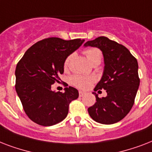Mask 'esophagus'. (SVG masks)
<instances>
[{
    "label": "esophagus",
    "mask_w": 152,
    "mask_h": 152,
    "mask_svg": "<svg viewBox=\"0 0 152 152\" xmlns=\"http://www.w3.org/2000/svg\"><path fill=\"white\" fill-rule=\"evenodd\" d=\"M85 94L86 93L82 91H79V95H80V97H83V95H85Z\"/></svg>",
    "instance_id": "esophagus-1"
}]
</instances>
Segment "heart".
<instances>
[{
    "instance_id": "b5f03b06",
    "label": "heart",
    "mask_w": 152,
    "mask_h": 152,
    "mask_svg": "<svg viewBox=\"0 0 152 152\" xmlns=\"http://www.w3.org/2000/svg\"><path fill=\"white\" fill-rule=\"evenodd\" d=\"M84 54L88 58V61L91 64H93L95 62H101L102 61V52L98 48H89L84 51ZM72 57L69 56L64 61V69H67L69 67V62L71 61ZM71 83L76 88L85 89L88 88L90 84L94 81V78L92 77H88V76H80V75H74L70 79Z\"/></svg>"
}]
</instances>
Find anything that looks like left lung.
<instances>
[{"instance_id":"8db88e82","label":"left lung","mask_w":152,"mask_h":152,"mask_svg":"<svg viewBox=\"0 0 152 152\" xmlns=\"http://www.w3.org/2000/svg\"><path fill=\"white\" fill-rule=\"evenodd\" d=\"M84 46L100 49L104 57V71L95 88L106 91V97L96 98L88 108L91 118L96 122L110 125L122 120L131 110L140 85L138 63L125 46L104 36L88 41Z\"/></svg>"}]
</instances>
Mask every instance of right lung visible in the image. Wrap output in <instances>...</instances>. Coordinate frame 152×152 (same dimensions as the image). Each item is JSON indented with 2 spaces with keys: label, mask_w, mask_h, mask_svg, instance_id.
Segmentation results:
<instances>
[{
  "label": "right lung",
  "mask_w": 152,
  "mask_h": 152,
  "mask_svg": "<svg viewBox=\"0 0 152 152\" xmlns=\"http://www.w3.org/2000/svg\"><path fill=\"white\" fill-rule=\"evenodd\" d=\"M84 40H64L48 38L31 46L15 69V91L28 118L38 125L51 126L61 122L69 113V103L79 97L72 87L64 92L51 90L52 84L59 83L60 74L69 55Z\"/></svg>",
  "instance_id": "add662e5"
}]
</instances>
